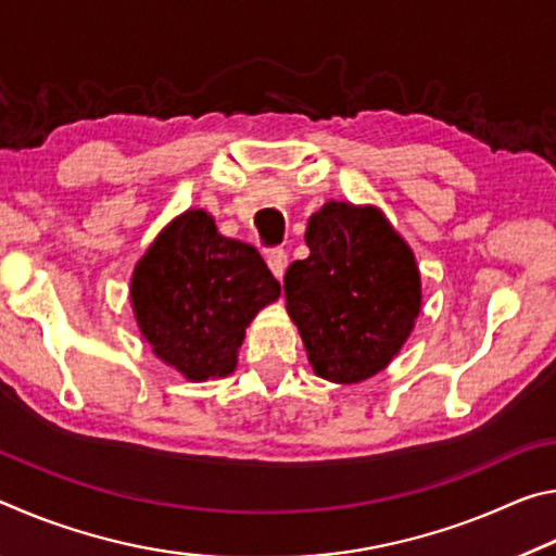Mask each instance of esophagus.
Instances as JSON below:
<instances>
[{"label": "esophagus", "mask_w": 556, "mask_h": 556, "mask_svg": "<svg viewBox=\"0 0 556 556\" xmlns=\"http://www.w3.org/2000/svg\"><path fill=\"white\" fill-rule=\"evenodd\" d=\"M267 265L271 269V275H275L277 279H281V277H285V271H287V265H289V255L281 248L271 250L269 255H267Z\"/></svg>", "instance_id": "obj_1"}]
</instances>
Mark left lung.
Instances as JSON below:
<instances>
[{
  "label": "left lung",
  "instance_id": "8db88e82",
  "mask_svg": "<svg viewBox=\"0 0 556 556\" xmlns=\"http://www.w3.org/2000/svg\"><path fill=\"white\" fill-rule=\"evenodd\" d=\"M308 257L285 275L287 312L316 375L357 382L388 365L421 306L419 269L384 215L326 203L306 228Z\"/></svg>",
  "mask_w": 556,
  "mask_h": 556
}]
</instances>
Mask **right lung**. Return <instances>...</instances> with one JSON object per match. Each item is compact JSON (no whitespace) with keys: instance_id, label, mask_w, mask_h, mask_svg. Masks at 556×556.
I'll return each mask as SVG.
<instances>
[{"instance_id":"1","label":"right lung","mask_w":556,"mask_h":556,"mask_svg":"<svg viewBox=\"0 0 556 556\" xmlns=\"http://www.w3.org/2000/svg\"><path fill=\"white\" fill-rule=\"evenodd\" d=\"M279 291L260 252L223 238L203 211L168 225L131 277L139 328L154 353L188 380L230 375L244 328Z\"/></svg>"}]
</instances>
